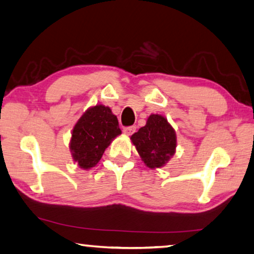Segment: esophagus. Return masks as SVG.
I'll return each mask as SVG.
<instances>
[{"label": "esophagus", "instance_id": "34e87169", "mask_svg": "<svg viewBox=\"0 0 254 254\" xmlns=\"http://www.w3.org/2000/svg\"><path fill=\"white\" fill-rule=\"evenodd\" d=\"M135 131H136V126H129V127L124 128V132L126 135H131V134H134Z\"/></svg>", "mask_w": 254, "mask_h": 254}]
</instances>
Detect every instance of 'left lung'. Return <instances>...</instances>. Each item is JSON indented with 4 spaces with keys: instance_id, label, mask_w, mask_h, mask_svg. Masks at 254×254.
I'll return each mask as SVG.
<instances>
[{
    "instance_id": "1",
    "label": "left lung",
    "mask_w": 254,
    "mask_h": 254,
    "mask_svg": "<svg viewBox=\"0 0 254 254\" xmlns=\"http://www.w3.org/2000/svg\"><path fill=\"white\" fill-rule=\"evenodd\" d=\"M144 163L150 168H160L173 157L176 149V135L167 119L151 115L146 125L131 136Z\"/></svg>"
}]
</instances>
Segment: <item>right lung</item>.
I'll return each instance as SVG.
<instances>
[{
    "mask_svg": "<svg viewBox=\"0 0 254 254\" xmlns=\"http://www.w3.org/2000/svg\"><path fill=\"white\" fill-rule=\"evenodd\" d=\"M122 134L118 119L110 108L95 105L85 112L73 127L70 150L83 169L94 167L116 136Z\"/></svg>",
    "mask_w": 254,
    "mask_h": 254,
    "instance_id": "right-lung-1",
    "label": "right lung"
}]
</instances>
